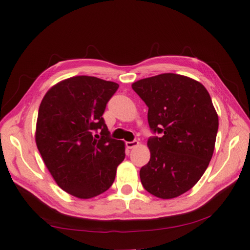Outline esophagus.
I'll list each match as a JSON object with an SVG mask.
<instances>
[{"label":"esophagus","mask_w":250,"mask_h":250,"mask_svg":"<svg viewBox=\"0 0 250 250\" xmlns=\"http://www.w3.org/2000/svg\"><path fill=\"white\" fill-rule=\"evenodd\" d=\"M139 144H140V143L137 141H132V142H126L125 146H126V148H128V149H132V148L139 146Z\"/></svg>","instance_id":"1"}]
</instances>
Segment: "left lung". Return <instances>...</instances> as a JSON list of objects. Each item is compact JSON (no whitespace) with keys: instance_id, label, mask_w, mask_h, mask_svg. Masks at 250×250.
<instances>
[{"instance_id":"left-lung-1","label":"left lung","mask_w":250,"mask_h":250,"mask_svg":"<svg viewBox=\"0 0 250 250\" xmlns=\"http://www.w3.org/2000/svg\"><path fill=\"white\" fill-rule=\"evenodd\" d=\"M132 89L148 106L150 129L161 134L147 142L143 187L157 198H176L199 182L213 157L218 115L210 95L201 83L173 73L141 79Z\"/></svg>"}]
</instances>
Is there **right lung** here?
Here are the masks:
<instances>
[{"label": "right lung", "mask_w": 250, "mask_h": 250, "mask_svg": "<svg viewBox=\"0 0 250 250\" xmlns=\"http://www.w3.org/2000/svg\"><path fill=\"white\" fill-rule=\"evenodd\" d=\"M118 87L74 76L51 87L42 100L37 149L57 185L76 198L91 199L109 189L125 157V142L111 139L102 117Z\"/></svg>", "instance_id": "1"}]
</instances>
